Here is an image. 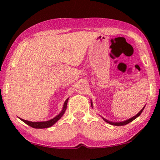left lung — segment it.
I'll use <instances>...</instances> for the list:
<instances>
[{
  "instance_id": "obj_1",
  "label": "left lung",
  "mask_w": 160,
  "mask_h": 160,
  "mask_svg": "<svg viewBox=\"0 0 160 160\" xmlns=\"http://www.w3.org/2000/svg\"><path fill=\"white\" fill-rule=\"evenodd\" d=\"M91 104H92V103H91ZM144 108L145 107H143L142 109H141V111H140V112L138 113L137 115H135V116H133V117H132V118H129L128 120H126V121H123V122H119V123H113V122H110V121H107V120H106V119H104V120L106 121V122H107V123H110V124H112V125H113V126H124V125H126V124H128V123H129L130 122H131V121H132L134 120V119H135L138 116H139L140 114H141V113L142 112V111H143V109H144Z\"/></svg>"
}]
</instances>
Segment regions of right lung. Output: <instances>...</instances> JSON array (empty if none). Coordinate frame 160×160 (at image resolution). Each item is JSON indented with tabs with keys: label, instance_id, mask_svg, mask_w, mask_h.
Masks as SVG:
<instances>
[{
	"label": "right lung",
	"instance_id": "obj_1",
	"mask_svg": "<svg viewBox=\"0 0 160 160\" xmlns=\"http://www.w3.org/2000/svg\"><path fill=\"white\" fill-rule=\"evenodd\" d=\"M68 99H67L66 100V102L64 103L63 105V110H62L61 113H59V114L56 116L55 118H53V119H51L49 121H42V122H32V121H28L26 120H24V119L20 118L23 122H25L26 124H28V126L32 127L34 128H48V127H51V126H53L54 123H55L56 121H58L59 119L61 118V116L64 114L65 111H66V108H67V103H68Z\"/></svg>",
	"mask_w": 160,
	"mask_h": 160
}]
</instances>
